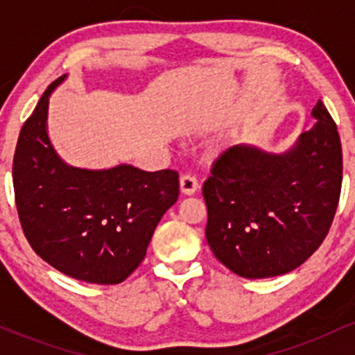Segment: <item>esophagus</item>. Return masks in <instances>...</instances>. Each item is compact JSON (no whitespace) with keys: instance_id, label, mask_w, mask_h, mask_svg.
Here are the masks:
<instances>
[{"instance_id":"obj_1","label":"esophagus","mask_w":355,"mask_h":355,"mask_svg":"<svg viewBox=\"0 0 355 355\" xmlns=\"http://www.w3.org/2000/svg\"><path fill=\"white\" fill-rule=\"evenodd\" d=\"M180 190L183 195H193L198 190L197 178L191 177V175H183L180 178Z\"/></svg>"}]
</instances>
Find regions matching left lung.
Masks as SVG:
<instances>
[{"label": "left lung", "mask_w": 355, "mask_h": 355, "mask_svg": "<svg viewBox=\"0 0 355 355\" xmlns=\"http://www.w3.org/2000/svg\"><path fill=\"white\" fill-rule=\"evenodd\" d=\"M312 116L317 123L284 153L230 146L203 183L207 242L234 274L284 275L327 237L340 197L342 146L320 100Z\"/></svg>", "instance_id": "1"}]
</instances>
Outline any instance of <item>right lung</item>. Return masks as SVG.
<instances>
[{
	"label": "right lung",
	"mask_w": 355,
	"mask_h": 355,
	"mask_svg": "<svg viewBox=\"0 0 355 355\" xmlns=\"http://www.w3.org/2000/svg\"><path fill=\"white\" fill-rule=\"evenodd\" d=\"M53 81L24 121L13 187L24 237L44 262L88 284H120L140 266L160 218L177 202L175 170L132 165L87 170L67 165L48 138Z\"/></svg>",
	"instance_id": "right-lung-1"
}]
</instances>
